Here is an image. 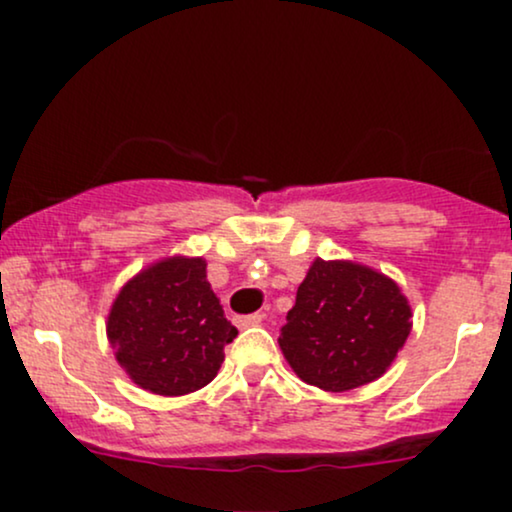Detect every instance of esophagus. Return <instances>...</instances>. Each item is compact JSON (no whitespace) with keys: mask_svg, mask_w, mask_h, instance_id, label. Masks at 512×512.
<instances>
[{"mask_svg":"<svg viewBox=\"0 0 512 512\" xmlns=\"http://www.w3.org/2000/svg\"><path fill=\"white\" fill-rule=\"evenodd\" d=\"M264 315L262 313H252V315H236L233 317V322H236V327H240V330H248V327H257L262 325Z\"/></svg>","mask_w":512,"mask_h":512,"instance_id":"obj_1","label":"esophagus"}]
</instances>
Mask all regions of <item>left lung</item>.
Instances as JSON below:
<instances>
[{"label":"left lung","instance_id":"1","mask_svg":"<svg viewBox=\"0 0 512 512\" xmlns=\"http://www.w3.org/2000/svg\"><path fill=\"white\" fill-rule=\"evenodd\" d=\"M399 286L354 262L315 260L298 286L279 346L296 375L327 392L380 378L411 332Z\"/></svg>","mask_w":512,"mask_h":512}]
</instances>
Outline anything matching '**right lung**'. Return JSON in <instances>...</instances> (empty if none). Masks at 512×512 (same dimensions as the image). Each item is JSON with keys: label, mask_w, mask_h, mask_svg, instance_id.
I'll return each instance as SVG.
<instances>
[{"label": "right lung", "mask_w": 512, "mask_h": 512, "mask_svg": "<svg viewBox=\"0 0 512 512\" xmlns=\"http://www.w3.org/2000/svg\"><path fill=\"white\" fill-rule=\"evenodd\" d=\"M236 334L211 291L202 257H170L144 269L120 291L108 317L120 366L139 387L166 397L211 383L223 346Z\"/></svg>", "instance_id": "right-lung-1"}]
</instances>
